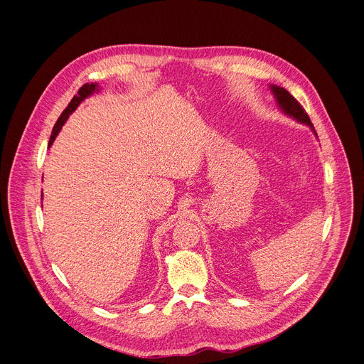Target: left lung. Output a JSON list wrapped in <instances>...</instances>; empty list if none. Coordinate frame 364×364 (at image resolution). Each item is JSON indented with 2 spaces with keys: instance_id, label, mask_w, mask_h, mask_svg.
Masks as SVG:
<instances>
[{
  "instance_id": "left-lung-1",
  "label": "left lung",
  "mask_w": 364,
  "mask_h": 364,
  "mask_svg": "<svg viewBox=\"0 0 364 364\" xmlns=\"http://www.w3.org/2000/svg\"><path fill=\"white\" fill-rule=\"evenodd\" d=\"M269 87H271V92H272L279 109H282L286 115L294 118L296 121H299L301 124L309 125L312 128V131L315 132V128L311 122L309 115L306 114V110L303 109V106L286 89L278 87V86H269Z\"/></svg>"
}]
</instances>
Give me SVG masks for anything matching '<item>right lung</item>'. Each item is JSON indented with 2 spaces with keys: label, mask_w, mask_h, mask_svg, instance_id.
Listing matches in <instances>:
<instances>
[{
  "label": "right lung",
  "mask_w": 364,
  "mask_h": 364,
  "mask_svg": "<svg viewBox=\"0 0 364 364\" xmlns=\"http://www.w3.org/2000/svg\"><path fill=\"white\" fill-rule=\"evenodd\" d=\"M96 90H99V89H97V85H95V82H92V85H89V82H86L85 86H81V87H80V90L77 92V95L71 99V102L68 103V106L64 109V112L61 114V117L58 118L57 124H55V127H53V129H52V134H50V138H49V144H48V147H50V144L53 143L55 136H57V135H58V132L61 131L63 125H64V124H65V121L68 119V117H70L71 112H74V110H75V107H77L82 100H85L87 96H90L92 93H95Z\"/></svg>",
  "instance_id": "right-lung-1"
}]
</instances>
